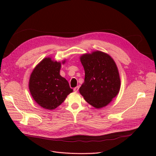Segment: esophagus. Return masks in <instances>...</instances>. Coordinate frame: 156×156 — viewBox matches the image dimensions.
<instances>
[{"label":"esophagus","mask_w":156,"mask_h":156,"mask_svg":"<svg viewBox=\"0 0 156 156\" xmlns=\"http://www.w3.org/2000/svg\"><path fill=\"white\" fill-rule=\"evenodd\" d=\"M79 90V87H76L73 88V91L75 92H77Z\"/></svg>","instance_id":"esophagus-1"}]
</instances>
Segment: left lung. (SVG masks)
<instances>
[{"label": "left lung", "instance_id": "obj_1", "mask_svg": "<svg viewBox=\"0 0 156 156\" xmlns=\"http://www.w3.org/2000/svg\"><path fill=\"white\" fill-rule=\"evenodd\" d=\"M85 72L80 94L89 104L97 108L108 105L119 92L120 79L115 61L101 51L81 56Z\"/></svg>", "mask_w": 156, "mask_h": 156}]
</instances>
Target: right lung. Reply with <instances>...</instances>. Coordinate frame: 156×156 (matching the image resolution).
<instances>
[{
    "label": "right lung",
    "instance_id": "right-lung-1",
    "mask_svg": "<svg viewBox=\"0 0 156 156\" xmlns=\"http://www.w3.org/2000/svg\"><path fill=\"white\" fill-rule=\"evenodd\" d=\"M60 62L45 58L36 66L30 75L31 95L37 104L46 109L56 108L73 92L67 80L60 75Z\"/></svg>",
    "mask_w": 156,
    "mask_h": 156
}]
</instances>
